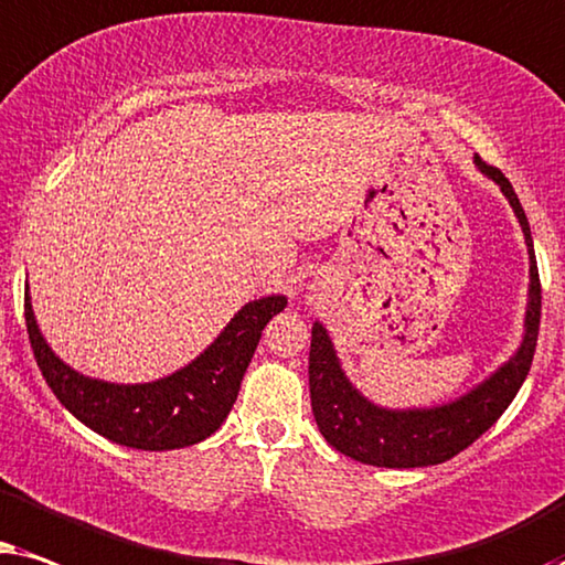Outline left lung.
Listing matches in <instances>:
<instances>
[{"mask_svg":"<svg viewBox=\"0 0 565 565\" xmlns=\"http://www.w3.org/2000/svg\"><path fill=\"white\" fill-rule=\"evenodd\" d=\"M476 164L509 199L530 250V299L527 315H524L522 345L491 377L452 403L434 405V408L390 411L366 401L351 385L341 370L328 330L315 322L310 343L312 413L328 445L351 460L377 465V468H426V465L452 460L499 420L501 413L514 401L522 382L527 380L537 345L540 307H543L530 222L503 172L486 164L480 157H476Z\"/></svg>","mask_w":565,"mask_h":565,"instance_id":"8db88e82","label":"left lung"}]
</instances>
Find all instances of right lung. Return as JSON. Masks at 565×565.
I'll list each match as a JSON object with an SVG mask.
<instances>
[{
    "instance_id": "add662e5",
    "label": "right lung",
    "mask_w": 565,
    "mask_h": 565,
    "mask_svg": "<svg viewBox=\"0 0 565 565\" xmlns=\"http://www.w3.org/2000/svg\"><path fill=\"white\" fill-rule=\"evenodd\" d=\"M284 307L287 297L281 295L247 302L201 356L170 377L145 385L93 380L64 364L38 330L28 291L25 326L41 374L74 418L116 445L164 452L199 445L224 424L263 328Z\"/></svg>"
}]
</instances>
